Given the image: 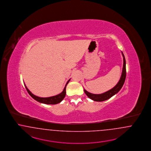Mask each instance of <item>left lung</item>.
<instances>
[{
    "label": "left lung",
    "mask_w": 151,
    "mask_h": 151,
    "mask_svg": "<svg viewBox=\"0 0 151 151\" xmlns=\"http://www.w3.org/2000/svg\"><path fill=\"white\" fill-rule=\"evenodd\" d=\"M123 58H124V64H123V69L122 74L121 76V78L119 79V81H118V83L113 88H112L110 90L106 91V92L101 93V94H93L90 92L87 91L84 89V91L85 92L86 95L91 99L93 100V101H105L111 98L113 95L116 94L121 89L122 86L124 84L126 76V60H125V56L124 53L122 52Z\"/></svg>",
    "instance_id": "1"
}]
</instances>
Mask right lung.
I'll return each instance as SVG.
<instances>
[{"label":"right lung","mask_w":151,"mask_h":151,"mask_svg":"<svg viewBox=\"0 0 151 151\" xmlns=\"http://www.w3.org/2000/svg\"><path fill=\"white\" fill-rule=\"evenodd\" d=\"M70 79H69L68 80V81L66 82L65 86L63 90V91L62 92H61L60 93H59L57 95L53 96H51V97H48V98H40L38 96H37L35 95H34L32 92H30L29 89L27 88L26 85H25V87L26 88V90L27 92L29 93V94L33 98L34 100H37V101L41 103H43V104H58L59 103H60L65 98L66 95V85H68V83H69V82L70 81Z\"/></svg>","instance_id":"1"}]
</instances>
